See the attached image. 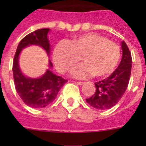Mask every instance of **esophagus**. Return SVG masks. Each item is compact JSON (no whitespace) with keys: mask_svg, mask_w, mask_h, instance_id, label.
Instances as JSON below:
<instances>
[{"mask_svg":"<svg viewBox=\"0 0 146 146\" xmlns=\"http://www.w3.org/2000/svg\"><path fill=\"white\" fill-rule=\"evenodd\" d=\"M75 84H78V85H82L83 84H84V83L83 82H80V81H79V82H77V81H75Z\"/></svg>","mask_w":146,"mask_h":146,"instance_id":"34e87169","label":"esophagus"}]
</instances>
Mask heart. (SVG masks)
<instances>
[{"label":"heart","mask_w":146,"mask_h":146,"mask_svg":"<svg viewBox=\"0 0 146 146\" xmlns=\"http://www.w3.org/2000/svg\"><path fill=\"white\" fill-rule=\"evenodd\" d=\"M74 68L71 75L76 78L109 76L116 69L120 58L119 46L107 38L96 33L76 36L70 42H61L55 47L53 60L57 70L65 73Z\"/></svg>","instance_id":"obj_1"}]
</instances>
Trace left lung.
<instances>
[{
	"label": "left lung",
	"mask_w": 146,
	"mask_h": 146,
	"mask_svg": "<svg viewBox=\"0 0 146 146\" xmlns=\"http://www.w3.org/2000/svg\"><path fill=\"white\" fill-rule=\"evenodd\" d=\"M121 48L122 58L118 68L106 79L95 83V94L86 98V102L97 110H109L116 106L128 86L131 72V54L124 41L121 42Z\"/></svg>",
	"instance_id": "1"
}]
</instances>
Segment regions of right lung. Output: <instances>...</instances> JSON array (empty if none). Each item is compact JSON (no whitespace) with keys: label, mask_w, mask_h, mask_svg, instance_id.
<instances>
[{"label":"right lung","mask_w":146,"mask_h":146,"mask_svg":"<svg viewBox=\"0 0 146 146\" xmlns=\"http://www.w3.org/2000/svg\"><path fill=\"white\" fill-rule=\"evenodd\" d=\"M50 29H40L30 33L19 42L15 54L12 71L15 89L21 99L26 105L34 109L46 107L54 101L60 89L67 82V80L52 73L53 66L49 60V65L44 74L38 78H31L22 73L19 64V58L23 49L30 45H37L44 49L49 56L51 45L48 33Z\"/></svg>","instance_id":"right-lung-1"}]
</instances>
